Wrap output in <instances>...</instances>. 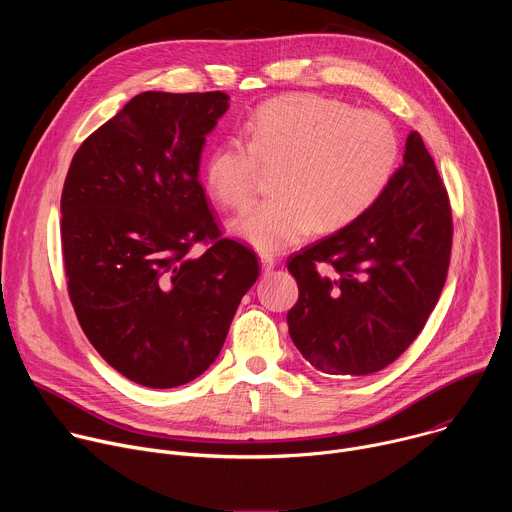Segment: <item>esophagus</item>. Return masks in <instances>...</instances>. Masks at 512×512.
Wrapping results in <instances>:
<instances>
[{
	"instance_id": "1",
	"label": "esophagus",
	"mask_w": 512,
	"mask_h": 512,
	"mask_svg": "<svg viewBox=\"0 0 512 512\" xmlns=\"http://www.w3.org/2000/svg\"><path fill=\"white\" fill-rule=\"evenodd\" d=\"M261 269H263V273H269V271H273V267H275V259L271 257V255H261Z\"/></svg>"
}]
</instances>
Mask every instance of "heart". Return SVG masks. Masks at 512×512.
<instances>
[{"label": "heart", "instance_id": "b5f03b06", "mask_svg": "<svg viewBox=\"0 0 512 512\" xmlns=\"http://www.w3.org/2000/svg\"><path fill=\"white\" fill-rule=\"evenodd\" d=\"M247 141L231 135L204 164L210 194L243 208L265 170L275 196L251 206L231 231L263 253L285 251L320 231H336L369 210L387 188L399 139L387 117L316 95L296 93L259 105L245 121Z\"/></svg>", "mask_w": 512, "mask_h": 512}]
</instances>
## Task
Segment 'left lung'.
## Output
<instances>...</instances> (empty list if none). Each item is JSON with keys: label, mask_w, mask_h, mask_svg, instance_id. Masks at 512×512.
<instances>
[{"label": "left lung", "mask_w": 512, "mask_h": 512, "mask_svg": "<svg viewBox=\"0 0 512 512\" xmlns=\"http://www.w3.org/2000/svg\"><path fill=\"white\" fill-rule=\"evenodd\" d=\"M448 190L417 131L379 200L334 235L287 259L300 298L289 336L318 371L371 375L423 330L452 253Z\"/></svg>", "instance_id": "1"}]
</instances>
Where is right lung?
I'll use <instances>...</instances> for the list:
<instances>
[{
  "instance_id": "add662e5",
  "label": "right lung",
  "mask_w": 512,
  "mask_h": 512,
  "mask_svg": "<svg viewBox=\"0 0 512 512\" xmlns=\"http://www.w3.org/2000/svg\"><path fill=\"white\" fill-rule=\"evenodd\" d=\"M227 109L223 91L141 93L81 143L64 180L68 298L97 352L143 387L202 375L259 277L198 180L206 135Z\"/></svg>"
}]
</instances>
